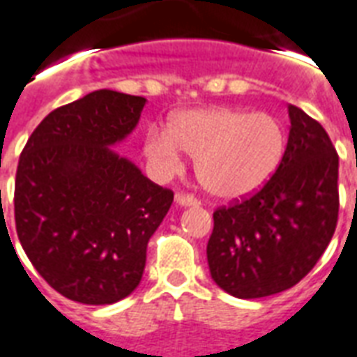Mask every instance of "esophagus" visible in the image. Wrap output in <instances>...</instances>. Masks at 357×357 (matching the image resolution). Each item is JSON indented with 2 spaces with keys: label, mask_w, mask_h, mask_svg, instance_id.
Segmentation results:
<instances>
[{
  "label": "esophagus",
  "mask_w": 357,
  "mask_h": 357,
  "mask_svg": "<svg viewBox=\"0 0 357 357\" xmlns=\"http://www.w3.org/2000/svg\"><path fill=\"white\" fill-rule=\"evenodd\" d=\"M176 204H178V206H199L201 202L197 201L193 195L178 193L176 195Z\"/></svg>",
  "instance_id": "obj_1"
}]
</instances>
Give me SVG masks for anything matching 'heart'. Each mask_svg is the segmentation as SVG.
I'll use <instances>...</instances> for the list:
<instances>
[{"instance_id":"b5f03b06","label":"heart","mask_w":357,"mask_h":357,"mask_svg":"<svg viewBox=\"0 0 357 357\" xmlns=\"http://www.w3.org/2000/svg\"><path fill=\"white\" fill-rule=\"evenodd\" d=\"M287 149L283 122L269 112L231 107L181 110L166 128L151 126L143 153L156 176L181 170L183 153L197 158L201 185L224 201L256 193L275 174Z\"/></svg>"}]
</instances>
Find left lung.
<instances>
[{
  "label": "left lung",
  "mask_w": 357,
  "mask_h": 357,
  "mask_svg": "<svg viewBox=\"0 0 357 357\" xmlns=\"http://www.w3.org/2000/svg\"><path fill=\"white\" fill-rule=\"evenodd\" d=\"M284 156L266 185L214 212L206 247L214 283L237 298L287 291L310 273L338 220V155L319 122L289 105Z\"/></svg>",
  "instance_id": "left-lung-1"
}]
</instances>
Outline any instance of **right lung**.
<instances>
[{
    "mask_svg": "<svg viewBox=\"0 0 357 357\" xmlns=\"http://www.w3.org/2000/svg\"><path fill=\"white\" fill-rule=\"evenodd\" d=\"M145 101L91 91L43 118L19 158L20 245L38 273L74 302L114 304L135 291L149 239L174 201L110 147L135 130Z\"/></svg>",
    "mask_w": 357,
    "mask_h": 357,
    "instance_id": "obj_1",
    "label": "right lung"
}]
</instances>
